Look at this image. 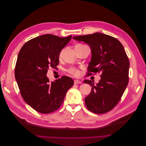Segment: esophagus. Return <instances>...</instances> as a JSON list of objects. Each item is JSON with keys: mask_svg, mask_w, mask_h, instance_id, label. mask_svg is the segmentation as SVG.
Masks as SVG:
<instances>
[{"mask_svg": "<svg viewBox=\"0 0 146 146\" xmlns=\"http://www.w3.org/2000/svg\"><path fill=\"white\" fill-rule=\"evenodd\" d=\"M74 82L75 85H77V84H81L82 83V82L80 80H74Z\"/></svg>", "mask_w": 146, "mask_h": 146, "instance_id": "esophagus-1", "label": "esophagus"}]
</instances>
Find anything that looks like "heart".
<instances>
[{
  "label": "heart",
  "instance_id": "heart-1",
  "mask_svg": "<svg viewBox=\"0 0 146 146\" xmlns=\"http://www.w3.org/2000/svg\"><path fill=\"white\" fill-rule=\"evenodd\" d=\"M64 50L62 49L59 52L58 58L60 59H61L63 57V54H64ZM68 72L69 74H70V75H72V76H74V77H78V76H79V75H80V72H79V70L78 69H77L76 68H69L68 69Z\"/></svg>",
  "mask_w": 146,
  "mask_h": 146
}]
</instances>
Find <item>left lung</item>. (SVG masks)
<instances>
[{"mask_svg": "<svg viewBox=\"0 0 146 146\" xmlns=\"http://www.w3.org/2000/svg\"><path fill=\"white\" fill-rule=\"evenodd\" d=\"M73 39L91 47L92 58L86 76L100 74L97 85L91 80L84 81L92 86L90 94L85 99L86 108L96 114L111 111L121 100L129 80L130 62L122 44L116 38L100 33Z\"/></svg>", "mask_w": 146, "mask_h": 146, "instance_id": "1", "label": "left lung"}]
</instances>
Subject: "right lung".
I'll list each match as a JSON object with an SVG mask.
<instances>
[{"label": "right lung", "instance_id": "right-lung-1", "mask_svg": "<svg viewBox=\"0 0 146 146\" xmlns=\"http://www.w3.org/2000/svg\"><path fill=\"white\" fill-rule=\"evenodd\" d=\"M71 38V35L65 38L41 35L25 42L19 52L15 75L20 93L25 102L39 113L48 114L58 110L74 85L68 76L51 82L46 76L48 69L56 68L59 52Z\"/></svg>", "mask_w": 146, "mask_h": 146}]
</instances>
